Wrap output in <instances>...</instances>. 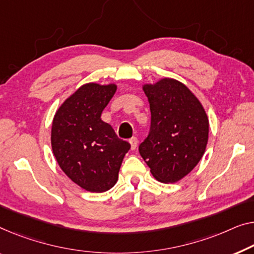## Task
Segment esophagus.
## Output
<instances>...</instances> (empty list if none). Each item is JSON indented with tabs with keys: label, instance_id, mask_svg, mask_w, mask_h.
<instances>
[{
	"label": "esophagus",
	"instance_id": "1",
	"mask_svg": "<svg viewBox=\"0 0 254 254\" xmlns=\"http://www.w3.org/2000/svg\"><path fill=\"white\" fill-rule=\"evenodd\" d=\"M128 141H130V143H131V149L132 150H134L135 148H137L138 142H139V140H138L137 137H132L130 140H128Z\"/></svg>",
	"mask_w": 254,
	"mask_h": 254
}]
</instances>
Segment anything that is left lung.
I'll use <instances>...</instances> for the list:
<instances>
[{"instance_id":"1","label":"left lung","mask_w":254,"mask_h":254,"mask_svg":"<svg viewBox=\"0 0 254 254\" xmlns=\"http://www.w3.org/2000/svg\"><path fill=\"white\" fill-rule=\"evenodd\" d=\"M151 113L139 153L150 172L164 184L177 183L197 165L206 148L209 120L197 98L172 78L143 85Z\"/></svg>"}]
</instances>
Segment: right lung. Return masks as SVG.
Here are the masks:
<instances>
[{
    "mask_svg": "<svg viewBox=\"0 0 254 254\" xmlns=\"http://www.w3.org/2000/svg\"><path fill=\"white\" fill-rule=\"evenodd\" d=\"M115 92V84L82 85L60 106L52 122L57 162L68 178L88 191L103 192L114 186L131 147L100 119Z\"/></svg>",
    "mask_w": 254,
    "mask_h": 254,
    "instance_id": "right-lung-1",
    "label": "right lung"
}]
</instances>
